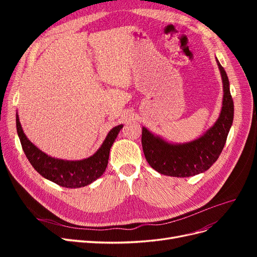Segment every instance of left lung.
<instances>
[{
    "label": "left lung",
    "instance_id": "left-lung-1",
    "mask_svg": "<svg viewBox=\"0 0 257 257\" xmlns=\"http://www.w3.org/2000/svg\"><path fill=\"white\" fill-rule=\"evenodd\" d=\"M223 83V100L219 118L205 134L189 143L173 144L143 127L142 145L146 160L158 173L170 177L201 174L219 159L234 120V102L225 69L216 59Z\"/></svg>",
    "mask_w": 257,
    "mask_h": 257
}]
</instances>
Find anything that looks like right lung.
I'll use <instances>...</instances> for the list:
<instances>
[{"instance_id":"add662e5","label":"right lung","mask_w":257,"mask_h":257,"mask_svg":"<svg viewBox=\"0 0 257 257\" xmlns=\"http://www.w3.org/2000/svg\"><path fill=\"white\" fill-rule=\"evenodd\" d=\"M16 126L23 152L31 165L44 178L68 189L82 188L91 184L104 174L109 159L110 148L123 127L120 124L110 130L99 149L91 157L79 161H67L52 158L31 143L22 130L18 112L16 114Z\"/></svg>"}]
</instances>
